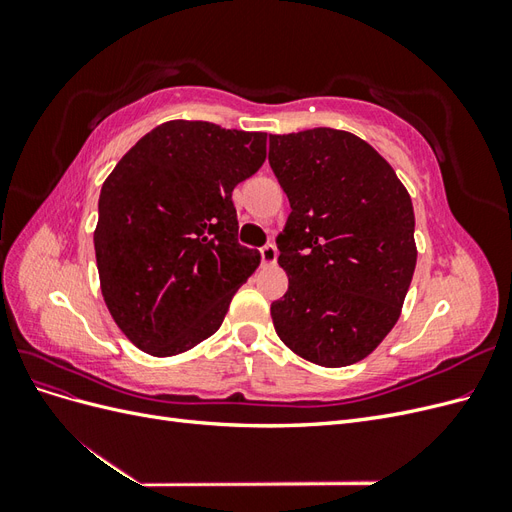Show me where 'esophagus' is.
Masks as SVG:
<instances>
[{"instance_id":"obj_1","label":"esophagus","mask_w":512,"mask_h":512,"mask_svg":"<svg viewBox=\"0 0 512 512\" xmlns=\"http://www.w3.org/2000/svg\"><path fill=\"white\" fill-rule=\"evenodd\" d=\"M260 260H262V265H275L277 262V247L275 245H265V247H260Z\"/></svg>"}]
</instances>
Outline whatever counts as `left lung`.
<instances>
[{
  "label": "left lung",
  "mask_w": 512,
  "mask_h": 512,
  "mask_svg": "<svg viewBox=\"0 0 512 512\" xmlns=\"http://www.w3.org/2000/svg\"><path fill=\"white\" fill-rule=\"evenodd\" d=\"M269 164L292 209L277 235L288 292L271 303L273 327L305 361L352 365L389 335L410 288V194L374 147L344 130L269 134Z\"/></svg>",
  "instance_id": "1"
}]
</instances>
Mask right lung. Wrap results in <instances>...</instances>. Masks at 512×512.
I'll return each mask as SVG.
<instances>
[{
  "instance_id": "add662e5",
  "label": "right lung",
  "mask_w": 512,
  "mask_h": 512,
  "mask_svg": "<svg viewBox=\"0 0 512 512\" xmlns=\"http://www.w3.org/2000/svg\"><path fill=\"white\" fill-rule=\"evenodd\" d=\"M267 158V134L166 121L145 134L98 200L104 303L130 342L175 356L222 327L260 254L237 241L235 185Z\"/></svg>"
}]
</instances>
